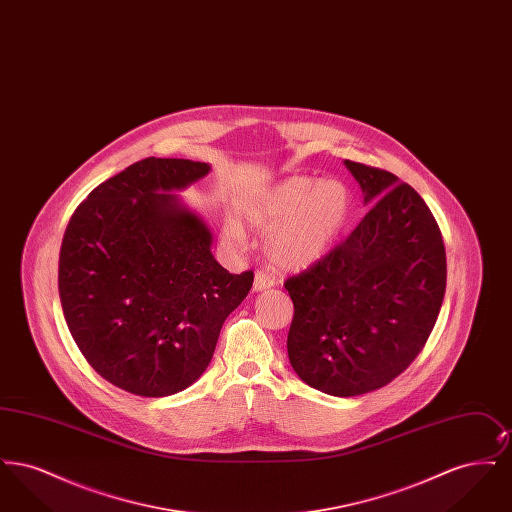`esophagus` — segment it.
<instances>
[{"label":"esophagus","instance_id":"1","mask_svg":"<svg viewBox=\"0 0 512 512\" xmlns=\"http://www.w3.org/2000/svg\"><path fill=\"white\" fill-rule=\"evenodd\" d=\"M276 284V278L267 272V270H257L255 272V280H253V290L255 292H263V290H268V288H272Z\"/></svg>","mask_w":512,"mask_h":512}]
</instances>
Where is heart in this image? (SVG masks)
Instances as JSON below:
<instances>
[{"mask_svg":"<svg viewBox=\"0 0 512 512\" xmlns=\"http://www.w3.org/2000/svg\"><path fill=\"white\" fill-rule=\"evenodd\" d=\"M351 207V195L340 180L290 176L270 186L244 209L247 224L268 232L267 249L280 267L313 265L334 244ZM226 244L242 247L245 234L236 220L222 226Z\"/></svg>","mask_w":512,"mask_h":512,"instance_id":"heart-1","label":"heart"}]
</instances>
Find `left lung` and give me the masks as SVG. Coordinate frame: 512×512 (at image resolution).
I'll return each instance as SVG.
<instances>
[{"instance_id":"1","label":"left lung","mask_w":512,"mask_h":512,"mask_svg":"<svg viewBox=\"0 0 512 512\" xmlns=\"http://www.w3.org/2000/svg\"><path fill=\"white\" fill-rule=\"evenodd\" d=\"M343 163L372 207L343 244L284 286L295 374L353 397L390 384L416 359L438 320L447 263L438 222L409 184Z\"/></svg>"}]
</instances>
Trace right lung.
<instances>
[{
	"label": "right lung",
	"mask_w": 512,
	"mask_h": 512,
	"mask_svg": "<svg viewBox=\"0 0 512 512\" xmlns=\"http://www.w3.org/2000/svg\"><path fill=\"white\" fill-rule=\"evenodd\" d=\"M209 163L147 157L78 205L59 255L63 315L86 361L142 397L186 390L207 370L253 272L230 274L178 192Z\"/></svg>",
	"instance_id": "right-lung-1"
}]
</instances>
